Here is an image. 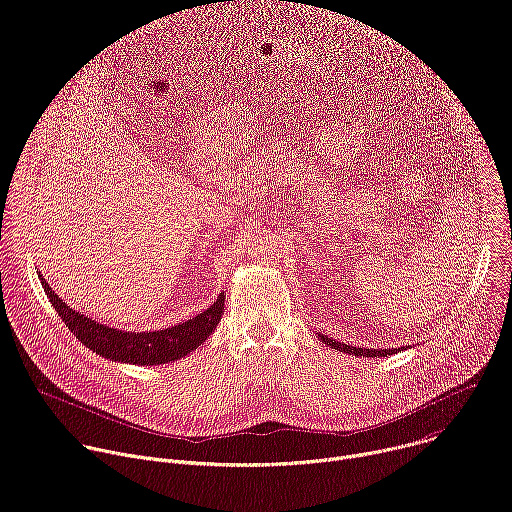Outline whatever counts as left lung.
<instances>
[{
	"instance_id": "1",
	"label": "left lung",
	"mask_w": 512,
	"mask_h": 512,
	"mask_svg": "<svg viewBox=\"0 0 512 512\" xmlns=\"http://www.w3.org/2000/svg\"><path fill=\"white\" fill-rule=\"evenodd\" d=\"M324 340V344H330L334 350H340V352H348V354H356V356H387V354H393L395 350L393 348H375V350H369V348H356V346H350V344H342L338 340H330L328 336H320Z\"/></svg>"
}]
</instances>
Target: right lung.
Here are the masks:
<instances>
[{"mask_svg": "<svg viewBox=\"0 0 512 512\" xmlns=\"http://www.w3.org/2000/svg\"><path fill=\"white\" fill-rule=\"evenodd\" d=\"M40 281L48 300L52 302L54 310L68 326V330L75 332L77 338L93 352L119 362L164 364L178 360L196 350L212 334L216 324L221 322L225 310V291H221V296H218V300L210 308H206L202 314L188 322L158 332H125L99 324L85 314L68 308L48 287L42 275Z\"/></svg>", "mask_w": 512, "mask_h": 512, "instance_id": "1", "label": "right lung"}]
</instances>
